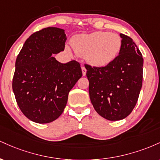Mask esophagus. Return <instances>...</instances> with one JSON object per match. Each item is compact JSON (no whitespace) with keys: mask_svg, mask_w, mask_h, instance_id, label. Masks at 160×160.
I'll list each match as a JSON object with an SVG mask.
<instances>
[{"mask_svg":"<svg viewBox=\"0 0 160 160\" xmlns=\"http://www.w3.org/2000/svg\"><path fill=\"white\" fill-rule=\"evenodd\" d=\"M82 75H83V76H85L86 75V68L84 67V66H82Z\"/></svg>","mask_w":160,"mask_h":160,"instance_id":"esophagus-1","label":"esophagus"}]
</instances>
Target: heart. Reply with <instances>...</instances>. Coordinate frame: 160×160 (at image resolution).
<instances>
[{
    "mask_svg": "<svg viewBox=\"0 0 160 160\" xmlns=\"http://www.w3.org/2000/svg\"><path fill=\"white\" fill-rule=\"evenodd\" d=\"M120 37L113 33L97 32L73 38L71 46L76 54L85 56L91 65L105 66L114 60L121 49ZM66 52L71 53L66 47Z\"/></svg>",
    "mask_w": 160,
    "mask_h": 160,
    "instance_id": "b5f03b06",
    "label": "heart"
}]
</instances>
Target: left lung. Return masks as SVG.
I'll use <instances>...</instances> for the list:
<instances>
[{"mask_svg":"<svg viewBox=\"0 0 160 160\" xmlns=\"http://www.w3.org/2000/svg\"><path fill=\"white\" fill-rule=\"evenodd\" d=\"M120 37L121 49L113 62L104 67L84 65L92 104L99 115L111 121L132 113L142 86V54L131 38Z\"/></svg>","mask_w":160,"mask_h":160,"instance_id":"left-lung-1","label":"left lung"}]
</instances>
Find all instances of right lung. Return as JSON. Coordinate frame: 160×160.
Returning a JSON list of instances; mask_svg holds the SVG:
<instances>
[{
    "instance_id": "right-lung-1",
    "label": "right lung",
    "mask_w": 160,
    "mask_h": 160,
    "mask_svg": "<svg viewBox=\"0 0 160 160\" xmlns=\"http://www.w3.org/2000/svg\"><path fill=\"white\" fill-rule=\"evenodd\" d=\"M66 39L63 29L45 28L28 38L16 58L12 90L21 111L33 122L48 123L59 117L82 77L79 62L62 64L52 57L64 51Z\"/></svg>"
}]
</instances>
